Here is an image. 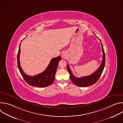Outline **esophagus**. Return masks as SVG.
<instances>
[{
    "label": "esophagus",
    "instance_id": "1",
    "mask_svg": "<svg viewBox=\"0 0 123 123\" xmlns=\"http://www.w3.org/2000/svg\"><path fill=\"white\" fill-rule=\"evenodd\" d=\"M67 54H66V53H63L62 54V57L63 58H64V59H65V58H66V57H67Z\"/></svg>",
    "mask_w": 123,
    "mask_h": 123
}]
</instances>
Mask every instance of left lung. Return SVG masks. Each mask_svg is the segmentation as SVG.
Wrapping results in <instances>:
<instances>
[{"mask_svg":"<svg viewBox=\"0 0 123 123\" xmlns=\"http://www.w3.org/2000/svg\"><path fill=\"white\" fill-rule=\"evenodd\" d=\"M93 33H94V32ZM97 38H98V37ZM99 39L100 41L101 42V40L100 39ZM101 46H102V51H103V58H102V63L100 67H99V68L95 72H94V73H93L91 75L82 77L81 78L76 77L73 75L71 72V70L69 68V66L67 65V69L70 75L69 76L70 79H71V80L74 85L81 87H85V86H87L90 85H92V84H94L97 82V81L98 80V79H99V78L100 77L102 74L103 69L104 68L105 65V51L103 48V46L102 43H101Z\"/></svg>","mask_w":123,"mask_h":123,"instance_id":"1","label":"left lung"}]
</instances>
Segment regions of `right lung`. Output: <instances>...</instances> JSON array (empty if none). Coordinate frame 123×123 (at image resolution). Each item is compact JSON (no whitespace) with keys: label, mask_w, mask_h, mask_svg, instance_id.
I'll list each match as a JSON object with an SVG mask.
<instances>
[{"label":"right lung","mask_w":123,"mask_h":123,"mask_svg":"<svg viewBox=\"0 0 123 123\" xmlns=\"http://www.w3.org/2000/svg\"><path fill=\"white\" fill-rule=\"evenodd\" d=\"M20 45L21 43L19 45L17 54V66L21 75L26 83L29 85L40 87H46L50 85L55 80L58 64L61 60V57L58 56L51 59L48 67L43 72L33 76H30L24 73L20 66L19 61Z\"/></svg>","instance_id":"obj_1"}]
</instances>
